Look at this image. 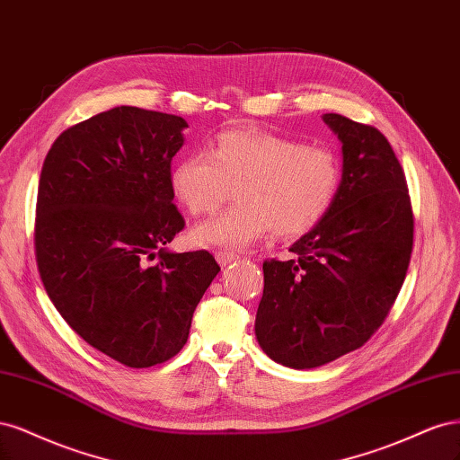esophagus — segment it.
Masks as SVG:
<instances>
[{
    "label": "esophagus",
    "instance_id": "34e87169",
    "mask_svg": "<svg viewBox=\"0 0 460 460\" xmlns=\"http://www.w3.org/2000/svg\"><path fill=\"white\" fill-rule=\"evenodd\" d=\"M216 260H217V263L221 265V268H226V265H229V263H233V261L239 260V256H236L234 252H227V250H216Z\"/></svg>",
    "mask_w": 460,
    "mask_h": 460
}]
</instances>
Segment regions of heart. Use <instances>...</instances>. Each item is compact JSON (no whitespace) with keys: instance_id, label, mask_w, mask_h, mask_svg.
I'll list each match as a JSON object with an SVG mask.
<instances>
[{"instance_id":"obj_1","label":"heart","mask_w":460,"mask_h":460,"mask_svg":"<svg viewBox=\"0 0 460 460\" xmlns=\"http://www.w3.org/2000/svg\"><path fill=\"white\" fill-rule=\"evenodd\" d=\"M342 181V162L321 145L258 129L221 133L210 153L175 162L172 187L192 216L214 214L236 187L227 212L200 224L192 239L204 246L244 248L275 233L294 239L327 216Z\"/></svg>"}]
</instances>
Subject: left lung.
Masks as SVG:
<instances>
[{
    "mask_svg": "<svg viewBox=\"0 0 460 460\" xmlns=\"http://www.w3.org/2000/svg\"><path fill=\"white\" fill-rule=\"evenodd\" d=\"M323 120L342 141V181L319 224L263 261L256 336L292 368H314L361 348L397 298L412 252L405 172L384 133L342 114Z\"/></svg>",
    "mask_w": 460,
    "mask_h": 460,
    "instance_id": "1",
    "label": "left lung"
}]
</instances>
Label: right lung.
<instances>
[{"mask_svg":"<svg viewBox=\"0 0 460 460\" xmlns=\"http://www.w3.org/2000/svg\"><path fill=\"white\" fill-rule=\"evenodd\" d=\"M181 116L116 107L65 129L43 160L34 246L41 283L87 344L131 368L172 359L219 273L208 250L173 254Z\"/></svg>","mask_w":460,"mask_h":460,"instance_id":"add662e5","label":"right lung"}]
</instances>
